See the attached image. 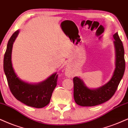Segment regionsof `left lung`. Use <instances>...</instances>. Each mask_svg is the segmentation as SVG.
<instances>
[{"instance_id": "obj_1", "label": "left lung", "mask_w": 128, "mask_h": 128, "mask_svg": "<svg viewBox=\"0 0 128 128\" xmlns=\"http://www.w3.org/2000/svg\"><path fill=\"white\" fill-rule=\"evenodd\" d=\"M115 49V69L112 76L106 84L97 88H90L80 77L74 81V97L81 106H94L103 103L112 98L117 90L125 70L124 48L118 32L113 36Z\"/></svg>"}]
</instances>
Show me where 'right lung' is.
Returning <instances> with one entry per match:
<instances>
[{
  "mask_svg": "<svg viewBox=\"0 0 128 128\" xmlns=\"http://www.w3.org/2000/svg\"><path fill=\"white\" fill-rule=\"evenodd\" d=\"M19 32L20 30L15 31L8 42L4 59V74L11 92L17 100L28 106L42 108L50 102L58 75L55 72L44 81L35 84L28 83L19 78L12 63V47Z\"/></svg>",
  "mask_w": 128,
  "mask_h": 128,
  "instance_id": "1",
  "label": "right lung"
}]
</instances>
